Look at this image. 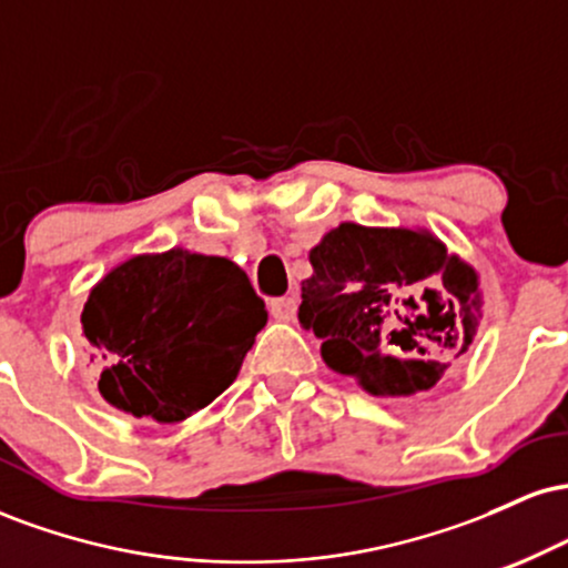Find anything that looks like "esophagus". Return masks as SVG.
<instances>
[{
    "instance_id": "34e87169",
    "label": "esophagus",
    "mask_w": 568,
    "mask_h": 568,
    "mask_svg": "<svg viewBox=\"0 0 568 568\" xmlns=\"http://www.w3.org/2000/svg\"><path fill=\"white\" fill-rule=\"evenodd\" d=\"M270 312H272V317H277V321H293V315H296V298H291V296L272 298Z\"/></svg>"
}]
</instances>
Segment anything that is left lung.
<instances>
[{
	"instance_id": "1",
	"label": "left lung",
	"mask_w": 568,
	"mask_h": 568,
	"mask_svg": "<svg viewBox=\"0 0 568 568\" xmlns=\"http://www.w3.org/2000/svg\"><path fill=\"white\" fill-rule=\"evenodd\" d=\"M310 264L298 323L371 395L425 393L473 344L478 275L429 232L338 224Z\"/></svg>"
}]
</instances>
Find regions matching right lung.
Here are the masks:
<instances>
[{
  "label": "right lung",
  "instance_id": "add662e5",
  "mask_svg": "<svg viewBox=\"0 0 568 568\" xmlns=\"http://www.w3.org/2000/svg\"><path fill=\"white\" fill-rule=\"evenodd\" d=\"M264 325V302L237 264L181 247L114 266L82 310L103 400L160 425L216 400Z\"/></svg>",
  "mask_w": 568,
  "mask_h": 568
}]
</instances>
